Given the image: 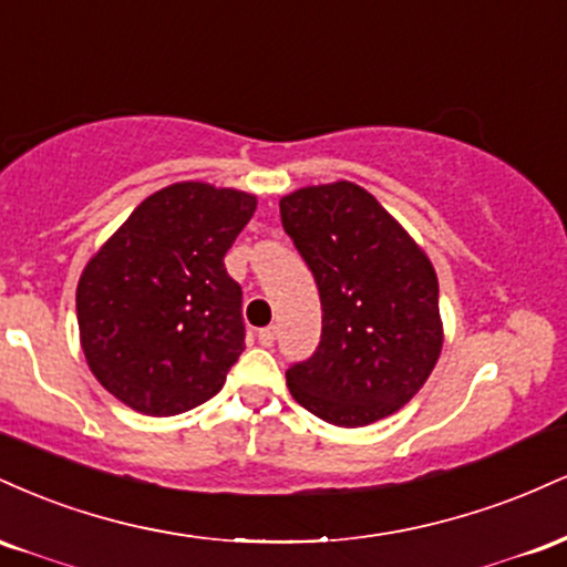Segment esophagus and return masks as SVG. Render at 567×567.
Here are the masks:
<instances>
[{"instance_id":"esophagus-1","label":"esophagus","mask_w":567,"mask_h":567,"mask_svg":"<svg viewBox=\"0 0 567 567\" xmlns=\"http://www.w3.org/2000/svg\"><path fill=\"white\" fill-rule=\"evenodd\" d=\"M275 338H277L275 324H269V328L258 330V343H261V347H275Z\"/></svg>"}]
</instances>
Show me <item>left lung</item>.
<instances>
[{"label": "left lung", "mask_w": 567, "mask_h": 567, "mask_svg": "<svg viewBox=\"0 0 567 567\" xmlns=\"http://www.w3.org/2000/svg\"><path fill=\"white\" fill-rule=\"evenodd\" d=\"M317 279L322 338L288 373L292 400L336 426H368L419 394L440 360L437 271L373 194L351 181L279 199Z\"/></svg>", "instance_id": "obj_1"}]
</instances>
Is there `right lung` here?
<instances>
[{
    "mask_svg": "<svg viewBox=\"0 0 567 567\" xmlns=\"http://www.w3.org/2000/svg\"><path fill=\"white\" fill-rule=\"evenodd\" d=\"M256 194L181 181L146 197L76 285L90 370L143 415H178L220 392L245 349L243 288L224 256Z\"/></svg>",
    "mask_w": 567,
    "mask_h": 567,
    "instance_id": "obj_1",
    "label": "right lung"
}]
</instances>
